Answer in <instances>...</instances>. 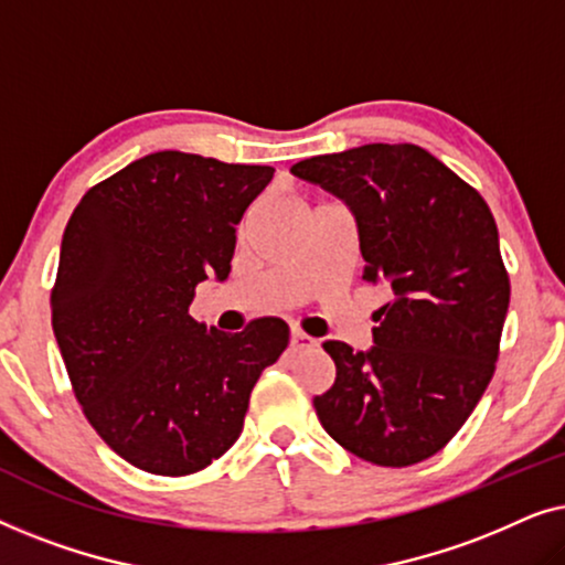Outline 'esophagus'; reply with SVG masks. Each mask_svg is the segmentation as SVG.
I'll return each mask as SVG.
<instances>
[{
    "label": "esophagus",
    "instance_id": "obj_1",
    "mask_svg": "<svg viewBox=\"0 0 565 565\" xmlns=\"http://www.w3.org/2000/svg\"><path fill=\"white\" fill-rule=\"evenodd\" d=\"M319 344L316 342L313 337H308V334H303V331H292L290 334V350L292 352H303V350H313V347Z\"/></svg>",
    "mask_w": 565,
    "mask_h": 565
}]
</instances>
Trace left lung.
<instances>
[{"instance_id":"obj_1","label":"left lung","mask_w":565,"mask_h":565,"mask_svg":"<svg viewBox=\"0 0 565 565\" xmlns=\"http://www.w3.org/2000/svg\"><path fill=\"white\" fill-rule=\"evenodd\" d=\"M290 172L344 200L362 280L391 290L370 350L323 344L337 381L313 398L321 427L375 466L427 460L466 424L499 358L509 277L497 221L468 182L414 143L323 153Z\"/></svg>"}]
</instances>
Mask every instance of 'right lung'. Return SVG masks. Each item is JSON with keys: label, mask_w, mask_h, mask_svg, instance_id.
<instances>
[{"label": "right lung", "mask_w": 565, "mask_h": 565, "mask_svg": "<svg viewBox=\"0 0 565 565\" xmlns=\"http://www.w3.org/2000/svg\"><path fill=\"white\" fill-rule=\"evenodd\" d=\"M273 174L157 151L95 184L68 218L53 334L84 416L130 466L157 476L211 466L288 347V323L273 316L238 334L190 316L198 285L228 277L236 226Z\"/></svg>", "instance_id": "add662e5"}]
</instances>
